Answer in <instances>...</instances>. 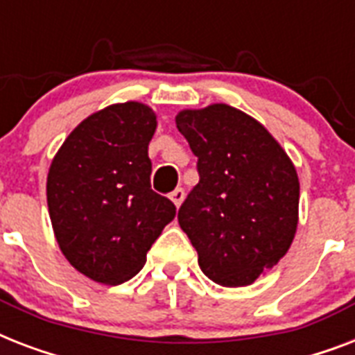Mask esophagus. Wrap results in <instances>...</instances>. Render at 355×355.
I'll use <instances>...</instances> for the list:
<instances>
[{"label":"esophagus","mask_w":355,"mask_h":355,"mask_svg":"<svg viewBox=\"0 0 355 355\" xmlns=\"http://www.w3.org/2000/svg\"><path fill=\"white\" fill-rule=\"evenodd\" d=\"M184 195H186V193H184V189L177 188L175 191H171V193H169V199L175 202V206H180V205H182V200H184Z\"/></svg>","instance_id":"obj_1"}]
</instances>
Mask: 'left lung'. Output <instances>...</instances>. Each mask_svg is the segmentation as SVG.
Masks as SVG:
<instances>
[{
    "instance_id": "8db88e82",
    "label": "left lung",
    "mask_w": 355,
    "mask_h": 355,
    "mask_svg": "<svg viewBox=\"0 0 355 355\" xmlns=\"http://www.w3.org/2000/svg\"><path fill=\"white\" fill-rule=\"evenodd\" d=\"M177 128L199 171L178 225L210 280L248 286L291 247L300 195L295 166L263 125L228 105L182 110Z\"/></svg>"
}]
</instances>
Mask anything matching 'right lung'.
Masks as SVG:
<instances>
[{"mask_svg":"<svg viewBox=\"0 0 355 355\" xmlns=\"http://www.w3.org/2000/svg\"><path fill=\"white\" fill-rule=\"evenodd\" d=\"M155 128L149 107L112 105L80 123L49 167L47 206L58 247L92 280L116 286L132 278L175 219V205L150 188Z\"/></svg>","mask_w":355,"mask_h":355,"instance_id":"right-lung-1","label":"right lung"}]
</instances>
